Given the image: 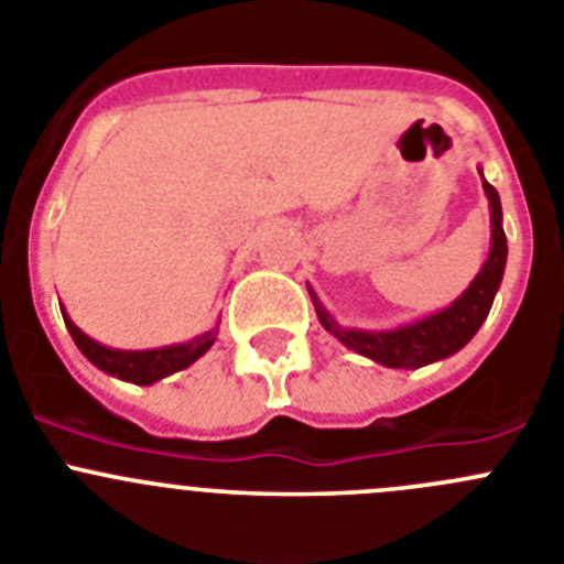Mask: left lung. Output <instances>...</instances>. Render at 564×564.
Returning a JSON list of instances; mask_svg holds the SVG:
<instances>
[{"label":"left lung","mask_w":564,"mask_h":564,"mask_svg":"<svg viewBox=\"0 0 564 564\" xmlns=\"http://www.w3.org/2000/svg\"><path fill=\"white\" fill-rule=\"evenodd\" d=\"M484 192H487L489 199L492 247H489V258L484 261L481 272L473 278V283L462 292V297H456L448 308H442V312L417 319V323L412 325H401V328L394 330H361L341 328V325L325 312V306L317 300V294L308 289L323 328L330 330L345 347L367 356V359L378 361V365L392 367V370H417V367L448 359L456 350H462V347L476 336V330L481 328L484 319H487L498 286H501L503 267H507V234H503L501 225V197H498L496 186H489L487 181H484Z\"/></svg>","instance_id":"obj_1"}]
</instances>
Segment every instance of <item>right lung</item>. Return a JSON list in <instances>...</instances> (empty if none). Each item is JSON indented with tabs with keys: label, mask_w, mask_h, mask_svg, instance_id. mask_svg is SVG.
Returning <instances> with one entry per match:
<instances>
[{
	"label": "right lung",
	"mask_w": 564,
	"mask_h": 564,
	"mask_svg": "<svg viewBox=\"0 0 564 564\" xmlns=\"http://www.w3.org/2000/svg\"><path fill=\"white\" fill-rule=\"evenodd\" d=\"M63 323H66L75 345L80 347V354L86 356L94 367H99V370L108 372V376L122 378V381L141 383V387H150V383L161 381V378L172 376V372L186 370V367H192L194 361L217 341V328H214L205 330L197 339L183 341V345L155 347V350H113V347L99 345L91 336L83 334V330L68 319L66 312H63Z\"/></svg>",
	"instance_id": "right-lung-1"
}]
</instances>
